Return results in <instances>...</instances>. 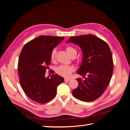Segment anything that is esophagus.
Segmentation results:
<instances>
[{
  "label": "esophagus",
  "mask_w": 130,
  "mask_h": 130,
  "mask_svg": "<svg viewBox=\"0 0 130 130\" xmlns=\"http://www.w3.org/2000/svg\"><path fill=\"white\" fill-rule=\"evenodd\" d=\"M70 78H64V81H70Z\"/></svg>",
  "instance_id": "34e87169"
}]
</instances>
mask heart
Segmentation results:
<instances>
[{"label":"heart","instance_id":"obj_1","mask_svg":"<svg viewBox=\"0 0 130 130\" xmlns=\"http://www.w3.org/2000/svg\"><path fill=\"white\" fill-rule=\"evenodd\" d=\"M66 49L67 52L68 54L71 57L74 55L76 56L77 51L74 48V47L69 45L66 47ZM56 50L53 49L52 50V53H51V55H50L51 61H54L56 58ZM73 69L72 67L66 66V65H61L60 66H59L57 68L56 72L58 73V74H59L61 76H62L63 77H68L70 75H71L73 72Z\"/></svg>","mask_w":130,"mask_h":130}]
</instances>
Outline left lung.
<instances>
[{"instance_id": "obj_1", "label": "left lung", "mask_w": 130, "mask_h": 130, "mask_svg": "<svg viewBox=\"0 0 130 130\" xmlns=\"http://www.w3.org/2000/svg\"><path fill=\"white\" fill-rule=\"evenodd\" d=\"M67 43H73L81 48L83 59L77 73L84 77L76 78L78 87L73 96L85 102L93 101L103 94L109 85L113 71L111 49L107 43L93 35L72 36Z\"/></svg>"}]
</instances>
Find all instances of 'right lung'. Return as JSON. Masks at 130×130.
<instances>
[{
    "mask_svg": "<svg viewBox=\"0 0 130 130\" xmlns=\"http://www.w3.org/2000/svg\"><path fill=\"white\" fill-rule=\"evenodd\" d=\"M64 39L52 36H38L24 45L19 57L18 70L20 84L26 96L39 104H45L55 96L57 87L64 78L57 74L45 77L50 55Z\"/></svg>",
    "mask_w": 130,
    "mask_h": 130,
    "instance_id": "1",
    "label": "right lung"
}]
</instances>
